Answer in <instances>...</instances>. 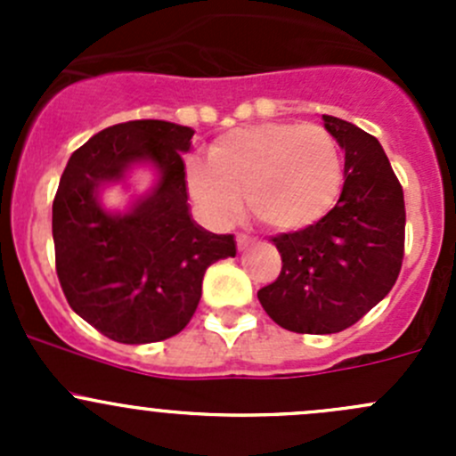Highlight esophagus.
<instances>
[{"mask_svg":"<svg viewBox=\"0 0 456 456\" xmlns=\"http://www.w3.org/2000/svg\"><path fill=\"white\" fill-rule=\"evenodd\" d=\"M251 242H254V238H249L247 233H238V236H236L238 249H245V247H249Z\"/></svg>","mask_w":456,"mask_h":456,"instance_id":"esophagus-1","label":"esophagus"}]
</instances>
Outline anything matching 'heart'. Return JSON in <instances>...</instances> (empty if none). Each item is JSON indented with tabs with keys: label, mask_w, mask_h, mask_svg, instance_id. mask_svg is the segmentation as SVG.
Returning <instances> with one entry per match:
<instances>
[{
	"label": "heart",
	"mask_w": 456,
	"mask_h": 456,
	"mask_svg": "<svg viewBox=\"0 0 456 456\" xmlns=\"http://www.w3.org/2000/svg\"><path fill=\"white\" fill-rule=\"evenodd\" d=\"M187 190L209 218L249 214L273 232H297L330 211L342 190V151L314 123H262L220 136L209 163L187 165Z\"/></svg>",
	"instance_id": "1"
}]
</instances>
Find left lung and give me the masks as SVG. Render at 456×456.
I'll list each match as a JSON object with an SVG mask.
<instances>
[{
    "label": "left lung",
    "instance_id": "obj_1",
    "mask_svg": "<svg viewBox=\"0 0 456 456\" xmlns=\"http://www.w3.org/2000/svg\"><path fill=\"white\" fill-rule=\"evenodd\" d=\"M344 150V187L333 209L300 232L278 233L282 271L257 291L262 309L293 333H339L384 300L402 271L406 205L375 136L322 117Z\"/></svg>",
    "mask_w": 456,
    "mask_h": 456
}]
</instances>
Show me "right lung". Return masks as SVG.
<instances>
[{"label": "right lung", "instance_id": "add662e5", "mask_svg": "<svg viewBox=\"0 0 456 456\" xmlns=\"http://www.w3.org/2000/svg\"><path fill=\"white\" fill-rule=\"evenodd\" d=\"M194 130L142 118L105 127L68 160L53 200L54 265L77 315L121 344L160 342L190 324L202 275L236 256L232 233L205 232L191 220L183 151ZM150 159L161 181L126 216L95 200L103 182Z\"/></svg>", "mask_w": 456, "mask_h": 456}]
</instances>
